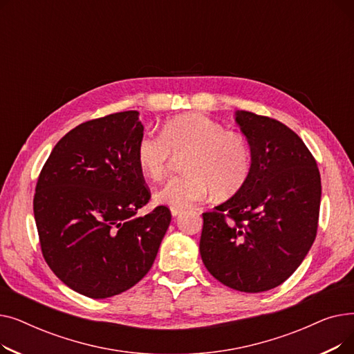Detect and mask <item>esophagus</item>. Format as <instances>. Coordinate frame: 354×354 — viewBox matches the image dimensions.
<instances>
[{
	"label": "esophagus",
	"mask_w": 354,
	"mask_h": 354,
	"mask_svg": "<svg viewBox=\"0 0 354 354\" xmlns=\"http://www.w3.org/2000/svg\"><path fill=\"white\" fill-rule=\"evenodd\" d=\"M171 212L174 216H178L182 212V208H171Z\"/></svg>",
	"instance_id": "34e87169"
}]
</instances>
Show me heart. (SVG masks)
<instances>
[{"label":"heart","instance_id":"obj_1","mask_svg":"<svg viewBox=\"0 0 354 354\" xmlns=\"http://www.w3.org/2000/svg\"><path fill=\"white\" fill-rule=\"evenodd\" d=\"M183 160L187 175L167 180L155 194L156 202L172 208H187L208 198H230L244 188L252 167L247 140L201 113H187L167 120L162 135L143 133L136 143L140 172L153 180L165 176L174 155Z\"/></svg>","mask_w":354,"mask_h":354}]
</instances>
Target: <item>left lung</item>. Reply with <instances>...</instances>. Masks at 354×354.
Listing matches in <instances>:
<instances>
[{
	"mask_svg": "<svg viewBox=\"0 0 354 354\" xmlns=\"http://www.w3.org/2000/svg\"><path fill=\"white\" fill-rule=\"evenodd\" d=\"M252 167L244 188L202 214L199 252L224 286L261 292L299 268L317 234L322 179L300 136L267 116L236 110Z\"/></svg>",
	"mask_w": 354,
	"mask_h": 354,
	"instance_id": "8db88e82",
	"label": "left lung"
}]
</instances>
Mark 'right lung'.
<instances>
[{
  "instance_id": "add662e5",
  "label": "right lung",
  "mask_w": 354,
  "mask_h": 354,
  "mask_svg": "<svg viewBox=\"0 0 354 354\" xmlns=\"http://www.w3.org/2000/svg\"><path fill=\"white\" fill-rule=\"evenodd\" d=\"M143 135L139 111L79 124L54 146L37 180L34 218L46 263L60 280L90 299H107L151 270L171 224L151 199L136 162Z\"/></svg>"
}]
</instances>
